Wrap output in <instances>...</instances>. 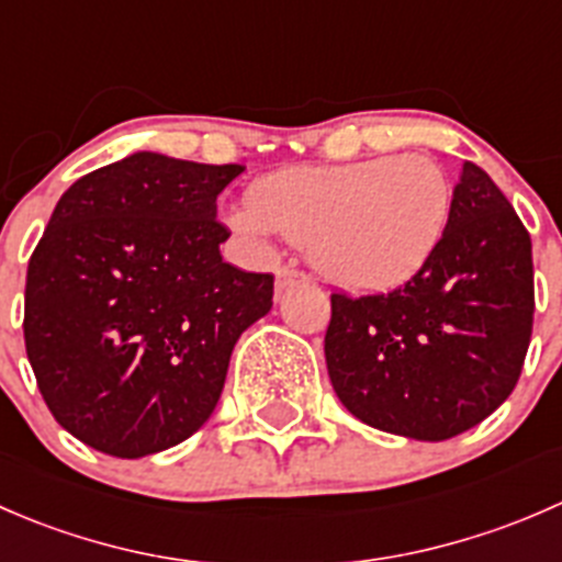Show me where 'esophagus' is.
Segmentation results:
<instances>
[{
	"label": "esophagus",
	"mask_w": 562,
	"mask_h": 562,
	"mask_svg": "<svg viewBox=\"0 0 562 562\" xmlns=\"http://www.w3.org/2000/svg\"><path fill=\"white\" fill-rule=\"evenodd\" d=\"M310 277L304 274V271L299 269H291V266H285V269L277 271V291H288V288H296V285H307Z\"/></svg>",
	"instance_id": "esophagus-1"
}]
</instances>
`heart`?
<instances>
[{
	"instance_id": "1",
	"label": "heart",
	"mask_w": 562,
	"mask_h": 562,
	"mask_svg": "<svg viewBox=\"0 0 562 562\" xmlns=\"http://www.w3.org/2000/svg\"><path fill=\"white\" fill-rule=\"evenodd\" d=\"M451 184L429 157H370L260 176L225 225L252 247L277 236L307 245L323 280L375 296L416 280L446 239Z\"/></svg>"
}]
</instances>
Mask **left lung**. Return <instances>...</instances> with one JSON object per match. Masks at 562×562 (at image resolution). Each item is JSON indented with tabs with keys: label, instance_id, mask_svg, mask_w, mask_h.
Masks as SVG:
<instances>
[{
	"label": "left lung",
	"instance_id": "8db88e82",
	"mask_svg": "<svg viewBox=\"0 0 562 562\" xmlns=\"http://www.w3.org/2000/svg\"><path fill=\"white\" fill-rule=\"evenodd\" d=\"M532 310L530 234L486 171L462 162L432 263L391 293L331 296L328 378L359 422L449 440L517 386Z\"/></svg>",
	"mask_w": 562,
	"mask_h": 562
}]
</instances>
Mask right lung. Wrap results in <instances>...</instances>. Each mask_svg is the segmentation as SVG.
<instances>
[{"label":"right lung","mask_w":562,"mask_h":562,"mask_svg":"<svg viewBox=\"0 0 562 562\" xmlns=\"http://www.w3.org/2000/svg\"><path fill=\"white\" fill-rule=\"evenodd\" d=\"M241 166L157 151L81 176L26 269L24 339L56 422L103 454L166 451L209 422L274 277L225 263L217 195Z\"/></svg>","instance_id":"obj_1"}]
</instances>
